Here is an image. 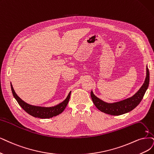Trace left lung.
Masks as SVG:
<instances>
[{
  "label": "left lung",
  "instance_id": "1",
  "mask_svg": "<svg viewBox=\"0 0 154 154\" xmlns=\"http://www.w3.org/2000/svg\"><path fill=\"white\" fill-rule=\"evenodd\" d=\"M146 70V78L141 87L133 96L125 100L113 102V103H108L96 96L93 91H91V96L94 105L101 112L112 116H120L133 110L140 104L143 98L146 91L149 88L150 74L147 66Z\"/></svg>",
  "mask_w": 154,
  "mask_h": 154
}]
</instances>
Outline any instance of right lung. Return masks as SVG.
<instances>
[{
	"label": "right lung",
	"mask_w": 154,
	"mask_h": 154,
	"mask_svg": "<svg viewBox=\"0 0 154 154\" xmlns=\"http://www.w3.org/2000/svg\"><path fill=\"white\" fill-rule=\"evenodd\" d=\"M11 91L13 94L14 98L16 99V100L18 102V104L20 105V106L26 112H27L28 114L37 118L41 119H49L53 117L59 115L60 113L63 112L66 106H67V104L69 101L71 91L68 93L67 97L66 99L63 101L61 103L53 106H35L30 105L26 102H25L23 100H22L19 96L17 95L16 92L14 91V88L13 87L12 84L11 83Z\"/></svg>",
	"instance_id": "1"
}]
</instances>
